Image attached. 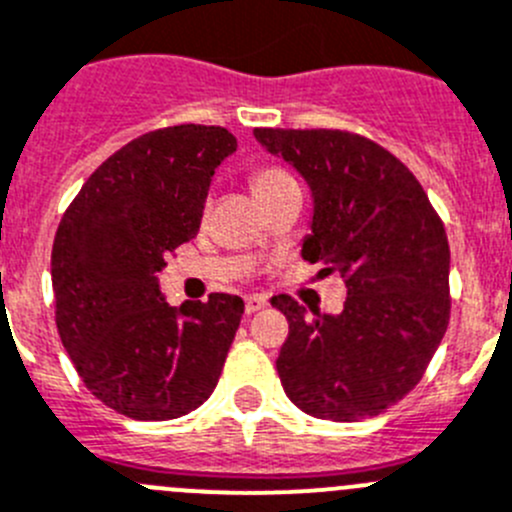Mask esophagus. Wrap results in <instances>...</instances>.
Listing matches in <instances>:
<instances>
[{
    "mask_svg": "<svg viewBox=\"0 0 512 512\" xmlns=\"http://www.w3.org/2000/svg\"><path fill=\"white\" fill-rule=\"evenodd\" d=\"M265 305H267V298H262V295H247V298H245V310H247V315L260 313V310L265 308Z\"/></svg>",
    "mask_w": 512,
    "mask_h": 512,
    "instance_id": "obj_1",
    "label": "esophagus"
}]
</instances>
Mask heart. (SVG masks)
Wrapping results in <instances>:
<instances>
[{
  "instance_id": "obj_1",
  "label": "heart",
  "mask_w": 512,
  "mask_h": 512,
  "mask_svg": "<svg viewBox=\"0 0 512 512\" xmlns=\"http://www.w3.org/2000/svg\"><path fill=\"white\" fill-rule=\"evenodd\" d=\"M285 181H290V176L285 174V171L260 169V171H255V176H252V189H255V194L260 197V194H265V191L275 189V186H280V184H285Z\"/></svg>"
}]
</instances>
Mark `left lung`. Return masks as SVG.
<instances>
[{"label": "left lung", "instance_id": "8db88e82", "mask_svg": "<svg viewBox=\"0 0 512 512\" xmlns=\"http://www.w3.org/2000/svg\"><path fill=\"white\" fill-rule=\"evenodd\" d=\"M313 197L300 255L321 278L346 283L343 310L326 315L288 295L275 361L295 407L331 422L379 417L422 379L450 321V245L412 171L379 143L346 131L255 128Z\"/></svg>", "mask_w": 512, "mask_h": 512}]
</instances>
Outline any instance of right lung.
<instances>
[{
    "mask_svg": "<svg viewBox=\"0 0 512 512\" xmlns=\"http://www.w3.org/2000/svg\"><path fill=\"white\" fill-rule=\"evenodd\" d=\"M237 151L219 126L143 133L90 174L52 245L55 321L105 407L166 422L202 407L240 328V295L166 303V255L197 237L214 169Z\"/></svg>",
    "mask_w": 512,
    "mask_h": 512,
    "instance_id": "right-lung-1",
    "label": "right lung"
}]
</instances>
